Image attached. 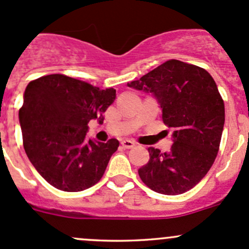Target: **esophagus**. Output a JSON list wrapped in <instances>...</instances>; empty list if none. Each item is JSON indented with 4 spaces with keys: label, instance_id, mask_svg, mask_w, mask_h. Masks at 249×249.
I'll list each match as a JSON object with an SVG mask.
<instances>
[{
    "label": "esophagus",
    "instance_id": "1",
    "mask_svg": "<svg viewBox=\"0 0 249 249\" xmlns=\"http://www.w3.org/2000/svg\"><path fill=\"white\" fill-rule=\"evenodd\" d=\"M135 144H136V143H135L134 141H131V140L122 141V145H123V148H125V149H130V148L134 147Z\"/></svg>",
    "mask_w": 249,
    "mask_h": 249
}]
</instances>
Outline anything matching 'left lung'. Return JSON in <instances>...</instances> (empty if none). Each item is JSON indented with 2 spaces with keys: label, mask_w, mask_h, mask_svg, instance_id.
<instances>
[{
  "label": "left lung",
  "mask_w": 249,
  "mask_h": 249,
  "mask_svg": "<svg viewBox=\"0 0 249 249\" xmlns=\"http://www.w3.org/2000/svg\"><path fill=\"white\" fill-rule=\"evenodd\" d=\"M127 85L152 92L162 122L173 129L169 152L148 148L150 159L140 178L159 194L188 192L207 175L219 150L225 109L214 79L205 69L172 59Z\"/></svg>",
  "instance_id": "obj_1"
}]
</instances>
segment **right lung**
I'll use <instances>...</instances> for the list:
<instances>
[{
    "mask_svg": "<svg viewBox=\"0 0 249 249\" xmlns=\"http://www.w3.org/2000/svg\"><path fill=\"white\" fill-rule=\"evenodd\" d=\"M115 90L49 74L31 80L19 109L22 144L35 169L56 189L82 192L104 176L119 142L87 141L88 123L104 122Z\"/></svg>",
    "mask_w": 249,
    "mask_h": 249,
    "instance_id": "right-lung-1",
    "label": "right lung"
}]
</instances>
